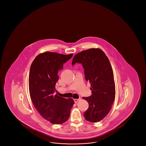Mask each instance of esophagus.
<instances>
[{"label":"esophagus","instance_id":"obj_1","mask_svg":"<svg viewBox=\"0 0 146 146\" xmlns=\"http://www.w3.org/2000/svg\"><path fill=\"white\" fill-rule=\"evenodd\" d=\"M80 100H81V98H79V99H74V102H75V103H77V102H78V101Z\"/></svg>","mask_w":146,"mask_h":146}]
</instances>
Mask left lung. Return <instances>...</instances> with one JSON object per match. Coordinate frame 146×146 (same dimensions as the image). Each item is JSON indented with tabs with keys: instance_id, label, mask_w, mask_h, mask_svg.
<instances>
[{
	"instance_id": "8db88e82",
	"label": "left lung",
	"mask_w": 146,
	"mask_h": 146,
	"mask_svg": "<svg viewBox=\"0 0 146 146\" xmlns=\"http://www.w3.org/2000/svg\"><path fill=\"white\" fill-rule=\"evenodd\" d=\"M82 65L86 81L91 84L92 95L83 99L88 102L84 117L96 123L108 115L115 100V90L112 67L105 53L99 48H91L77 53L72 65Z\"/></svg>"
}]
</instances>
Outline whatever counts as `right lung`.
<instances>
[{"mask_svg":"<svg viewBox=\"0 0 146 146\" xmlns=\"http://www.w3.org/2000/svg\"><path fill=\"white\" fill-rule=\"evenodd\" d=\"M73 54L64 55L45 52L36 56L29 74V91L31 101L40 114L54 124H61L69 119L74 104L72 98L54 95L58 72Z\"/></svg>","mask_w":146,"mask_h":146,"instance_id":"obj_1","label":"right lung"}]
</instances>
